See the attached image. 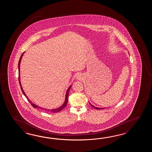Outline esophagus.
Returning <instances> with one entry per match:
<instances>
[{"label": "esophagus", "mask_w": 152, "mask_h": 152, "mask_svg": "<svg viewBox=\"0 0 152 152\" xmlns=\"http://www.w3.org/2000/svg\"><path fill=\"white\" fill-rule=\"evenodd\" d=\"M77 79H79V78H80V75H77Z\"/></svg>", "instance_id": "obj_1"}]
</instances>
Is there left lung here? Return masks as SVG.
Returning a JSON list of instances; mask_svg holds the SVG:
<instances>
[{
	"instance_id": "1",
	"label": "left lung",
	"mask_w": 152,
	"mask_h": 152,
	"mask_svg": "<svg viewBox=\"0 0 152 152\" xmlns=\"http://www.w3.org/2000/svg\"><path fill=\"white\" fill-rule=\"evenodd\" d=\"M90 105L91 106V107H93L94 108L96 109H97V110H98V109H102V108H99V107H94V105H92V104H91V103H90Z\"/></svg>"
}]
</instances>
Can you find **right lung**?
Segmentation results:
<instances>
[{"label":"right lung","mask_w":152,"mask_h":152,"mask_svg":"<svg viewBox=\"0 0 152 152\" xmlns=\"http://www.w3.org/2000/svg\"><path fill=\"white\" fill-rule=\"evenodd\" d=\"M24 53V52L23 53V54H22L21 55V56H20V60H19V62H18V71H19V76H18V80H19V83H20V88H21V90H22V92H23V94L26 97V98H27V99L29 101V103L31 104V105H32V107H34V108H38V109H41L42 110H43V108L42 107H38V106H37L35 104H34L32 103V102L30 101V100H29V98L27 97V96H26V94L24 93V91L23 90V88H22V86H21V84H20V61H21V59L22 58V56H23V54ZM71 86H70L68 88V90L67 91V93H66V98H65V102H64V103L62 104V105L61 106V107H58V108H57V109H53V110H47V111H50V112H51V113H58V112H60V111H61L63 109H64L65 107H66V105H67V102H68V92H69V91L70 90V88H71ZM44 110H47V109H45Z\"/></svg>","instance_id":"obj_1"}]
</instances>
